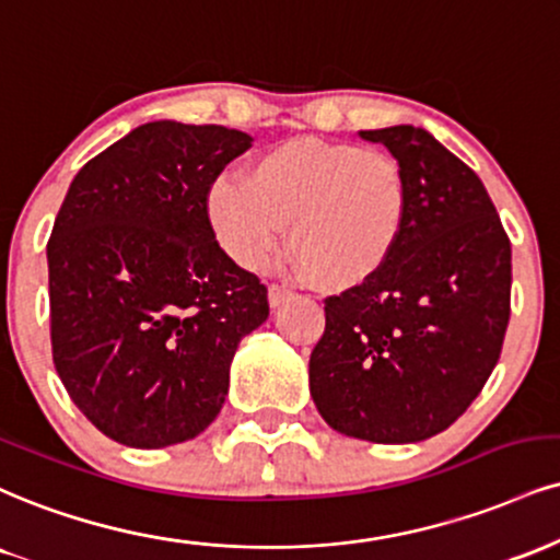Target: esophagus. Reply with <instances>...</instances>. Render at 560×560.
<instances>
[{
  "mask_svg": "<svg viewBox=\"0 0 560 560\" xmlns=\"http://www.w3.org/2000/svg\"><path fill=\"white\" fill-rule=\"evenodd\" d=\"M289 298H292V292H289L287 287H281V284L268 287V305H271L273 310L284 305V302H289Z\"/></svg>",
  "mask_w": 560,
  "mask_h": 560,
  "instance_id": "obj_1",
  "label": "esophagus"
}]
</instances>
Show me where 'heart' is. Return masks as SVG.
<instances>
[{
    "instance_id": "obj_1",
    "label": "heart",
    "mask_w": 560,
    "mask_h": 560,
    "mask_svg": "<svg viewBox=\"0 0 560 560\" xmlns=\"http://www.w3.org/2000/svg\"><path fill=\"white\" fill-rule=\"evenodd\" d=\"M215 242L240 268L271 258L289 221L292 268L326 289L378 276L409 219V179L390 153L294 138L266 148L242 177L206 192Z\"/></svg>"
}]
</instances>
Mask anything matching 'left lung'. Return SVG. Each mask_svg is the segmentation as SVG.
I'll return each instance as SVG.
<instances>
[{
    "instance_id": "8db88e82",
    "label": "left lung",
    "mask_w": 560,
    "mask_h": 560,
    "mask_svg": "<svg viewBox=\"0 0 560 560\" xmlns=\"http://www.w3.org/2000/svg\"><path fill=\"white\" fill-rule=\"evenodd\" d=\"M409 179V219L386 268L326 300L310 396L339 433L417 443L467 412L501 357L511 242L480 177L422 127L362 130Z\"/></svg>"
}]
</instances>
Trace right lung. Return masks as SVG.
Instances as JSON below:
<instances>
[{
    "mask_svg": "<svg viewBox=\"0 0 560 560\" xmlns=\"http://www.w3.org/2000/svg\"><path fill=\"white\" fill-rule=\"evenodd\" d=\"M221 125L135 127L75 174L46 245L51 354L75 407L132 448L200 435L221 412L266 287L215 242L206 192L250 148Z\"/></svg>",
    "mask_w": 560,
    "mask_h": 560,
    "instance_id": "1",
    "label": "right lung"
}]
</instances>
